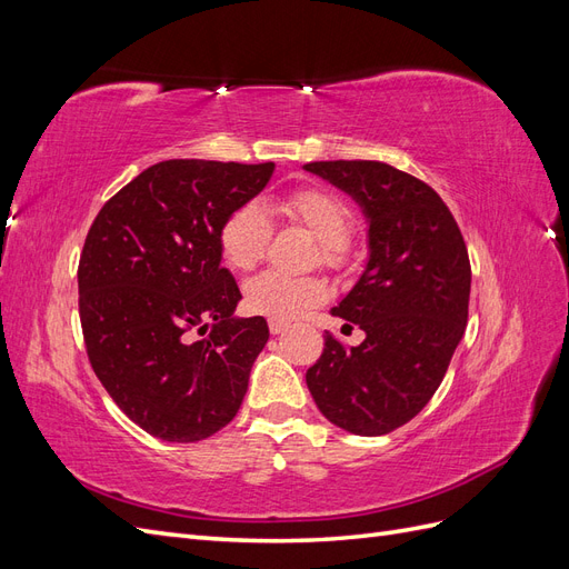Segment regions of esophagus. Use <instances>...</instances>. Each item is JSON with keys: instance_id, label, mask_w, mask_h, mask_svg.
Instances as JSON below:
<instances>
[{"instance_id": "1", "label": "esophagus", "mask_w": 569, "mask_h": 569, "mask_svg": "<svg viewBox=\"0 0 569 569\" xmlns=\"http://www.w3.org/2000/svg\"><path fill=\"white\" fill-rule=\"evenodd\" d=\"M289 327V322H284V320H268V330H270V335H280V332H284Z\"/></svg>"}]
</instances>
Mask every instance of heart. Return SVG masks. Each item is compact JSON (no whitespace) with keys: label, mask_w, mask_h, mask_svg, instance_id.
I'll list each match as a JSON object with an SVG mask.
<instances>
[{"label":"heart","mask_w":569,"mask_h":569,"mask_svg":"<svg viewBox=\"0 0 569 569\" xmlns=\"http://www.w3.org/2000/svg\"><path fill=\"white\" fill-rule=\"evenodd\" d=\"M268 211L284 216L318 239L316 261L339 270L347 263V237L353 228L349 203L332 189L301 187L274 197ZM218 249L222 261L234 270H251L261 261L270 242V222L258 203L237 206L218 228ZM327 284L318 274H282L274 270L258 272L244 284V303L251 313L272 320H291L308 308L322 303Z\"/></svg>","instance_id":"obj_1"}]
</instances>
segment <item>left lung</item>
<instances>
[{
	"instance_id": "1",
	"label": "left lung",
	"mask_w": 569,
	"mask_h": 569,
	"mask_svg": "<svg viewBox=\"0 0 569 569\" xmlns=\"http://www.w3.org/2000/svg\"><path fill=\"white\" fill-rule=\"evenodd\" d=\"M306 170L349 192L370 222V258L332 316L358 325V347L325 332L306 385L332 425L380 437L439 389L468 325L470 258L449 206L427 182L382 161H313Z\"/></svg>"
}]
</instances>
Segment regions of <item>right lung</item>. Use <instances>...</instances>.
<instances>
[{
    "mask_svg": "<svg viewBox=\"0 0 569 569\" xmlns=\"http://www.w3.org/2000/svg\"><path fill=\"white\" fill-rule=\"evenodd\" d=\"M272 170L270 161H161L101 206L84 237V349L116 406L151 437L201 441L242 406L270 332L261 316H232L242 295L216 234Z\"/></svg>",
    "mask_w": 569,
    "mask_h": 569,
    "instance_id": "right-lung-1",
    "label": "right lung"
}]
</instances>
